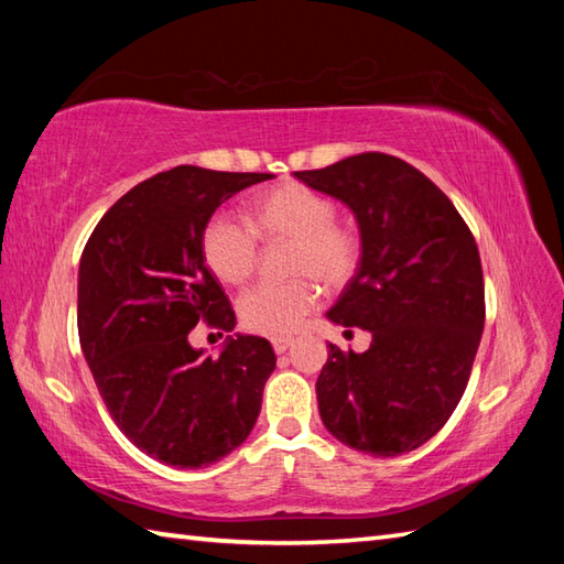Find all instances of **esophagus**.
Segmentation results:
<instances>
[{"instance_id": "esophagus-1", "label": "esophagus", "mask_w": 564, "mask_h": 564, "mask_svg": "<svg viewBox=\"0 0 564 564\" xmlns=\"http://www.w3.org/2000/svg\"><path fill=\"white\" fill-rule=\"evenodd\" d=\"M271 344H273V351H275V354H285V351L291 349L293 339H291V337H275Z\"/></svg>"}]
</instances>
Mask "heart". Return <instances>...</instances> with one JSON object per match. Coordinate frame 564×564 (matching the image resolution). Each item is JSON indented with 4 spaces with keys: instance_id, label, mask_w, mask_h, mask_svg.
<instances>
[{
    "instance_id": "b5f03b06",
    "label": "heart",
    "mask_w": 564,
    "mask_h": 564,
    "mask_svg": "<svg viewBox=\"0 0 564 564\" xmlns=\"http://www.w3.org/2000/svg\"><path fill=\"white\" fill-rule=\"evenodd\" d=\"M337 206L319 191L285 182L263 191L249 203V225L227 215H215L203 227L200 249L208 269L223 283H245L257 267L258 232L269 242H291L289 271L303 275L291 283H263L239 297L242 325L263 337H285L303 325L305 315L319 301V281L325 289H341L354 279L361 261V239L334 223Z\"/></svg>"
}]
</instances>
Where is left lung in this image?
Segmentation results:
<instances>
[{
    "label": "left lung",
    "instance_id": "left-lung-1",
    "mask_svg": "<svg viewBox=\"0 0 564 564\" xmlns=\"http://www.w3.org/2000/svg\"><path fill=\"white\" fill-rule=\"evenodd\" d=\"M295 176L354 213L361 261L327 319L373 337L364 354L327 344L315 386L322 422L354 451L410 453L448 422L480 346L475 237L451 198L392 154H354Z\"/></svg>",
    "mask_w": 564,
    "mask_h": 564
}]
</instances>
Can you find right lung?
Wrapping results in <instances>:
<instances>
[{
  "instance_id": "right-lung-1",
  "label": "right lung",
  "mask_w": 564,
  "mask_h": 564,
  "mask_svg": "<svg viewBox=\"0 0 564 564\" xmlns=\"http://www.w3.org/2000/svg\"><path fill=\"white\" fill-rule=\"evenodd\" d=\"M271 176L191 164L154 174L106 210L82 251V354L116 426L160 463L208 467L257 424L275 368L271 344L235 334L213 358L188 332L198 322L235 329L203 259V227L220 203Z\"/></svg>"
}]
</instances>
